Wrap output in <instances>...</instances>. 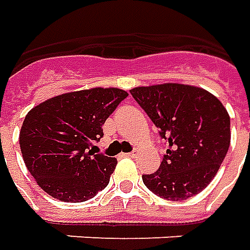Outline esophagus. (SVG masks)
<instances>
[{
  "mask_svg": "<svg viewBox=\"0 0 250 250\" xmlns=\"http://www.w3.org/2000/svg\"><path fill=\"white\" fill-rule=\"evenodd\" d=\"M126 157H130V158H136L137 155H139V152L136 151V150H133L132 152H128V154H125Z\"/></svg>",
  "mask_w": 250,
  "mask_h": 250,
  "instance_id": "1",
  "label": "esophagus"
}]
</instances>
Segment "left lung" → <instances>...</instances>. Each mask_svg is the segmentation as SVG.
<instances>
[{"label":"left lung","mask_w":250,"mask_h":250,"mask_svg":"<svg viewBox=\"0 0 250 250\" xmlns=\"http://www.w3.org/2000/svg\"><path fill=\"white\" fill-rule=\"evenodd\" d=\"M130 95L167 143L160 169L142 176L146 187L170 201L202 191L230 147V117L222 102L205 89L180 83L139 86Z\"/></svg>","instance_id":"8db88e82"}]
</instances>
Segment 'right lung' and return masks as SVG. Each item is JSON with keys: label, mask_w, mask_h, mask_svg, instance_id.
Returning a JSON list of instances; mask_svg holds the SVG:
<instances>
[{"label": "right lung", "mask_w": 250, "mask_h": 250, "mask_svg": "<svg viewBox=\"0 0 250 250\" xmlns=\"http://www.w3.org/2000/svg\"><path fill=\"white\" fill-rule=\"evenodd\" d=\"M128 93L93 88L64 93L26 115L19 143L28 172L51 197L83 202L104 190L117 160L95 151L105 120Z\"/></svg>", "instance_id": "obj_1"}]
</instances>
